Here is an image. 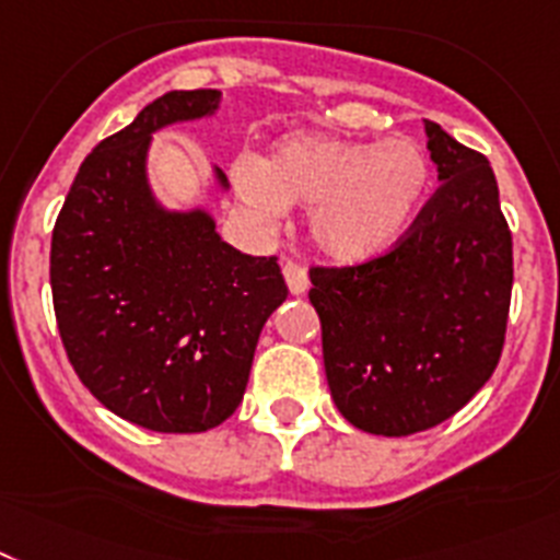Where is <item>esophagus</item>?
I'll return each mask as SVG.
<instances>
[{
	"label": "esophagus",
	"mask_w": 560,
	"mask_h": 560,
	"mask_svg": "<svg viewBox=\"0 0 560 560\" xmlns=\"http://www.w3.org/2000/svg\"><path fill=\"white\" fill-rule=\"evenodd\" d=\"M281 272H284V281H288V288L293 295H302L304 290H307V270H304L302 265H295V261H284V267H281Z\"/></svg>",
	"instance_id": "1"
}]
</instances>
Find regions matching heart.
Here are the masks:
<instances>
[{
  "mask_svg": "<svg viewBox=\"0 0 560 560\" xmlns=\"http://www.w3.org/2000/svg\"><path fill=\"white\" fill-rule=\"evenodd\" d=\"M233 182L261 219L310 208L316 250L336 265H364L410 230L430 187V159L412 139L373 144L293 133L258 164H238Z\"/></svg>",
  "mask_w": 560,
  "mask_h": 560,
  "instance_id": "b5f03b06",
  "label": "heart"
}]
</instances>
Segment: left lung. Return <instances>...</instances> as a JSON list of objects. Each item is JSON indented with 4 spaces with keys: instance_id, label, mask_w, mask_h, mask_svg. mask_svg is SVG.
Here are the masks:
<instances>
[{
    "instance_id": "8db88e82",
    "label": "left lung",
    "mask_w": 560,
    "mask_h": 560,
    "mask_svg": "<svg viewBox=\"0 0 560 560\" xmlns=\"http://www.w3.org/2000/svg\"><path fill=\"white\" fill-rule=\"evenodd\" d=\"M441 187L387 256L310 270L338 412L373 435L447 421L490 382L512 295V236L490 162L424 121Z\"/></svg>"
}]
</instances>
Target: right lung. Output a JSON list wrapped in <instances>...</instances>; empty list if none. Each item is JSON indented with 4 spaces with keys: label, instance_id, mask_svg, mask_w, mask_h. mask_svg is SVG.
I'll use <instances>...</instances> for the list:
<instances>
[{
    "label": "right lung",
    "instance_id": "add662e5",
    "mask_svg": "<svg viewBox=\"0 0 560 560\" xmlns=\"http://www.w3.org/2000/svg\"><path fill=\"white\" fill-rule=\"evenodd\" d=\"M222 91H171L82 162L56 219L50 290L68 359L107 410L153 432H205L244 398L253 352L288 299L276 258L215 233L208 205L167 208L153 133L210 119ZM213 187L230 185L219 167Z\"/></svg>",
    "mask_w": 560,
    "mask_h": 560
}]
</instances>
